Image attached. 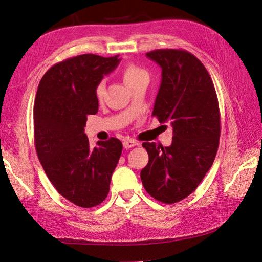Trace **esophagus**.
<instances>
[{
  "mask_svg": "<svg viewBox=\"0 0 262 262\" xmlns=\"http://www.w3.org/2000/svg\"><path fill=\"white\" fill-rule=\"evenodd\" d=\"M137 145H139V144L135 142L134 140H125V141H123V147L125 149L134 147V146H137Z\"/></svg>",
  "mask_w": 262,
  "mask_h": 262,
  "instance_id": "esophagus-1",
  "label": "esophagus"
}]
</instances>
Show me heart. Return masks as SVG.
Returning <instances> with one entry per match:
<instances>
[{
    "label": "heart",
    "mask_w": 262,
    "mask_h": 262,
    "mask_svg": "<svg viewBox=\"0 0 262 262\" xmlns=\"http://www.w3.org/2000/svg\"><path fill=\"white\" fill-rule=\"evenodd\" d=\"M143 78H148V74L146 73L145 70L135 66V65H130L127 68H125L124 73H123V79H124V82L127 83V85H131L132 83L137 82V81L143 79ZM105 92V80H102L98 82L96 90H95V93L97 98H102Z\"/></svg>",
    "instance_id": "heart-1"
}]
</instances>
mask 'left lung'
<instances>
[{"label":"left lung","instance_id":"obj_1","mask_svg":"<svg viewBox=\"0 0 262 262\" xmlns=\"http://www.w3.org/2000/svg\"><path fill=\"white\" fill-rule=\"evenodd\" d=\"M146 56L161 67L152 117L170 121L172 144L144 142L148 164L141 171L146 192L173 204L200 185L211 168L220 139V111L212 80L202 61L184 50H155Z\"/></svg>","mask_w":262,"mask_h":262}]
</instances>
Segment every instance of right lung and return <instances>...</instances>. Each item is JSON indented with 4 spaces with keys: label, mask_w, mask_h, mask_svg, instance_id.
I'll list each match as a JSON object with an SVG mask.
<instances>
[{
    "label": "right lung",
    "mask_w": 262,
    "mask_h": 262,
    "mask_svg": "<svg viewBox=\"0 0 262 262\" xmlns=\"http://www.w3.org/2000/svg\"><path fill=\"white\" fill-rule=\"evenodd\" d=\"M118 55L83 54L52 66L42 77L33 108L34 145L56 191L82 208L104 202L122 151L116 138L90 147L86 117L98 111L96 86L118 66Z\"/></svg>",
    "instance_id": "obj_1"
}]
</instances>
